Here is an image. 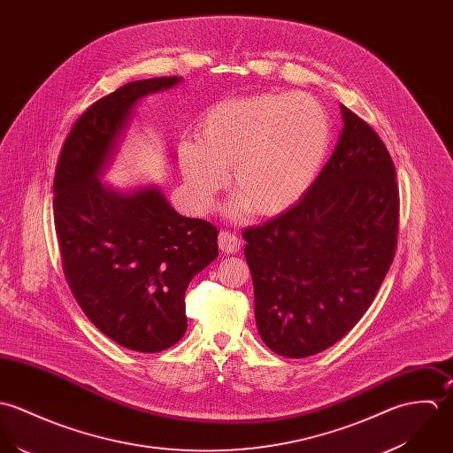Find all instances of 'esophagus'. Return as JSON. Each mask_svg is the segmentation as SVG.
Listing matches in <instances>:
<instances>
[{"mask_svg":"<svg viewBox=\"0 0 453 453\" xmlns=\"http://www.w3.org/2000/svg\"><path fill=\"white\" fill-rule=\"evenodd\" d=\"M240 247H242V242L234 233H231V231L219 233V249L224 254H236L240 250Z\"/></svg>","mask_w":453,"mask_h":453,"instance_id":"obj_1","label":"esophagus"}]
</instances>
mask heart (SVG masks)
Instances as JSON below:
<instances>
[{"mask_svg":"<svg viewBox=\"0 0 453 453\" xmlns=\"http://www.w3.org/2000/svg\"><path fill=\"white\" fill-rule=\"evenodd\" d=\"M331 145V115L315 96L259 92L210 106L197 140L179 145V165L197 210L213 204L231 172L233 210L276 217L308 192Z\"/></svg>","mask_w":453,"mask_h":453,"instance_id":"obj_1","label":"heart"}]
</instances>
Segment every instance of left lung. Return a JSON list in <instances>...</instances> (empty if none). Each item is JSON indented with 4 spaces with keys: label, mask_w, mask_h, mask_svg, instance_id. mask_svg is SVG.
<instances>
[{
    "label": "left lung",
    "mask_w": 453,
    "mask_h": 453,
    "mask_svg": "<svg viewBox=\"0 0 453 453\" xmlns=\"http://www.w3.org/2000/svg\"><path fill=\"white\" fill-rule=\"evenodd\" d=\"M340 142L308 192L287 211L243 231L256 322L274 354L315 356L340 342L371 306L399 227L392 157L342 104Z\"/></svg>",
    "instance_id": "left-lung-1"
}]
</instances>
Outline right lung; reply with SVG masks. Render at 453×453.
I'll list each match as a JSON object with an SVG mask.
<instances>
[{
  "label": "right lung",
  "instance_id": "add662e5",
  "mask_svg": "<svg viewBox=\"0 0 453 453\" xmlns=\"http://www.w3.org/2000/svg\"><path fill=\"white\" fill-rule=\"evenodd\" d=\"M180 77L129 82L77 119L54 177L63 273L82 311L124 349L156 354L180 342L185 290L219 256L217 227L179 215L157 188L117 194L97 180L133 104Z\"/></svg>",
  "mask_w": 453,
  "mask_h": 453
}]
</instances>
